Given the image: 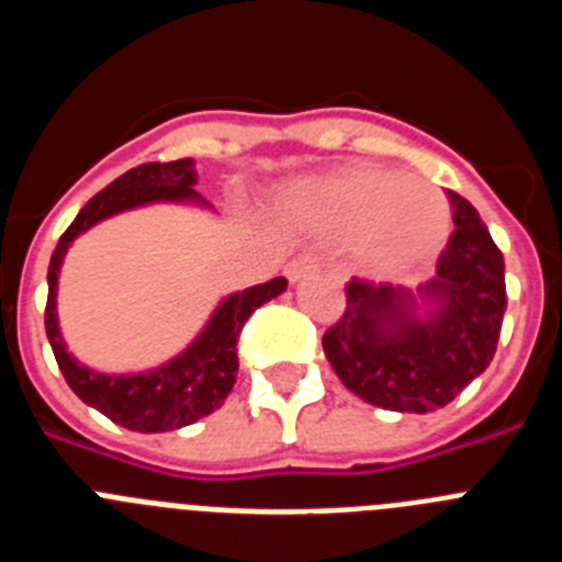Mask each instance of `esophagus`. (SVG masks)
Wrapping results in <instances>:
<instances>
[{
  "mask_svg": "<svg viewBox=\"0 0 562 562\" xmlns=\"http://www.w3.org/2000/svg\"><path fill=\"white\" fill-rule=\"evenodd\" d=\"M317 270H321V261H317L315 256H297L286 265V278H290L292 284H297V281H304V278L315 276Z\"/></svg>",
  "mask_w": 562,
  "mask_h": 562,
  "instance_id": "34e87169",
  "label": "esophagus"
}]
</instances>
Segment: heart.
I'll use <instances>...</instances> for the list:
<instances>
[{"label":"heart","instance_id":"heart-1","mask_svg":"<svg viewBox=\"0 0 562 562\" xmlns=\"http://www.w3.org/2000/svg\"><path fill=\"white\" fill-rule=\"evenodd\" d=\"M281 213L317 238H351L360 265L382 278L425 267L450 236L445 193L380 166H346L297 180L281 196Z\"/></svg>","mask_w":562,"mask_h":562}]
</instances>
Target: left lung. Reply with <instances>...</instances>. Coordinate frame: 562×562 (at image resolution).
Here are the masks:
<instances>
[{
	"label": "left lung",
	"instance_id": "1",
	"mask_svg": "<svg viewBox=\"0 0 562 562\" xmlns=\"http://www.w3.org/2000/svg\"><path fill=\"white\" fill-rule=\"evenodd\" d=\"M448 200L456 231L419 295L351 278L346 312L324 335V351L342 385L376 408H445L484 374L498 346L504 256L479 211L456 191H448Z\"/></svg>",
	"mask_w": 562,
	"mask_h": 562
}]
</instances>
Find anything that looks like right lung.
<instances>
[{
	"mask_svg": "<svg viewBox=\"0 0 562 562\" xmlns=\"http://www.w3.org/2000/svg\"><path fill=\"white\" fill-rule=\"evenodd\" d=\"M193 186H196V162L191 157L132 168L81 207L76 222L58 238L53 258H49L44 329H47V340L53 346L58 369L69 389L78 394V400L101 411L114 425L137 430V434H166V430L186 428L220 408L236 385V340L241 335V326L258 306L286 290V278H272L267 284L227 295L213 310L200 337L182 355L162 362L160 369L140 371V374H101V371L81 366L69 355L61 329H58L56 312L58 272H61V261L69 245L98 222L109 220L114 213L132 211V207L154 205V202L207 205L200 193L193 191Z\"/></svg>",
	"mask_w": 562,
	"mask_h": 562,
	"instance_id": "1",
	"label": "right lung"
}]
</instances>
